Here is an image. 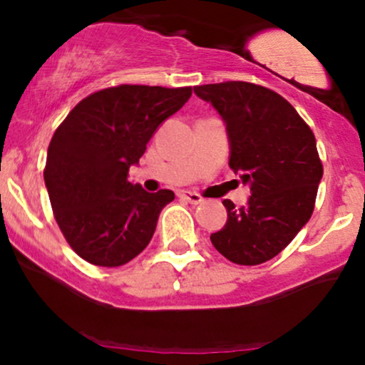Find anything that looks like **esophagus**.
Returning a JSON list of instances; mask_svg holds the SVG:
<instances>
[{
  "label": "esophagus",
  "mask_w": 365,
  "mask_h": 365,
  "mask_svg": "<svg viewBox=\"0 0 365 365\" xmlns=\"http://www.w3.org/2000/svg\"><path fill=\"white\" fill-rule=\"evenodd\" d=\"M180 199H183V200H187V202H190V204H200L202 202V197H200L199 194H195V192H192V190H183V192H180Z\"/></svg>",
  "instance_id": "34e87169"
}]
</instances>
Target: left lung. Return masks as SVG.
I'll use <instances>...</instances> for the list:
<instances>
[{
    "instance_id": "1",
    "label": "left lung",
    "mask_w": 365,
    "mask_h": 365,
    "mask_svg": "<svg viewBox=\"0 0 365 365\" xmlns=\"http://www.w3.org/2000/svg\"><path fill=\"white\" fill-rule=\"evenodd\" d=\"M226 125L230 168L252 195L223 200L228 220L211 242L228 261L255 266L273 259L311 220L322 165L316 137L287 99L249 82L194 87Z\"/></svg>"
}]
</instances>
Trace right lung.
Listing matches in <instances>:
<instances>
[{
    "mask_svg": "<svg viewBox=\"0 0 365 365\" xmlns=\"http://www.w3.org/2000/svg\"><path fill=\"white\" fill-rule=\"evenodd\" d=\"M190 96V87L103 89L82 99L54 132L44 183L61 233L87 262L116 267L148 247L175 194L145 192L128 182V170Z\"/></svg>",
    "mask_w": 365,
    "mask_h": 365,
    "instance_id": "1",
    "label": "right lung"
}]
</instances>
